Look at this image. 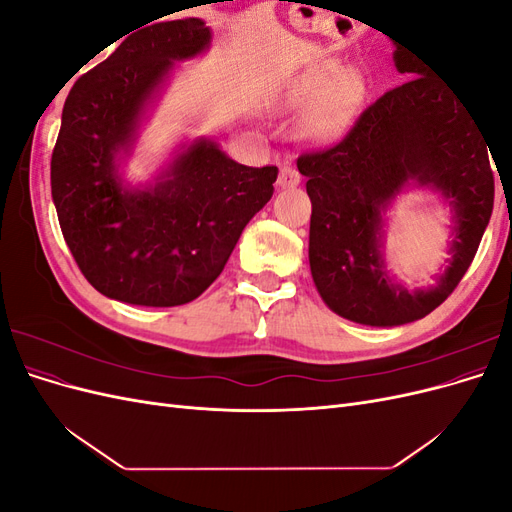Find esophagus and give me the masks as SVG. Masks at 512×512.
Returning <instances> with one entry per match:
<instances>
[{
	"label": "esophagus",
	"instance_id": "34e87169",
	"mask_svg": "<svg viewBox=\"0 0 512 512\" xmlns=\"http://www.w3.org/2000/svg\"><path fill=\"white\" fill-rule=\"evenodd\" d=\"M299 181H301L299 170L292 164H284L280 168V175H277V185H280V188H294V185H299Z\"/></svg>",
	"mask_w": 512,
	"mask_h": 512
}]
</instances>
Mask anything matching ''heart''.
Masks as SVG:
<instances>
[{
    "instance_id": "obj_1",
    "label": "heart",
    "mask_w": 512,
    "mask_h": 512,
    "mask_svg": "<svg viewBox=\"0 0 512 512\" xmlns=\"http://www.w3.org/2000/svg\"><path fill=\"white\" fill-rule=\"evenodd\" d=\"M339 81H342V70L333 64L309 68L303 74H299L297 79L282 91L280 100H277V108H280V111H301V108L316 106L322 99L329 97L331 91L339 85ZM337 115H339V100L335 102L330 98L327 103L318 106L316 111L309 115L307 126L314 132L327 130L329 126H333Z\"/></svg>"
}]
</instances>
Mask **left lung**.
I'll return each instance as SVG.
<instances>
[{"label": "left lung", "instance_id": "left-lung-1", "mask_svg": "<svg viewBox=\"0 0 512 512\" xmlns=\"http://www.w3.org/2000/svg\"><path fill=\"white\" fill-rule=\"evenodd\" d=\"M410 76L369 104L342 141L301 153L312 200L309 267L322 301L346 320L397 327L431 314L472 265L493 211V173L485 136L444 81L414 53H393ZM406 184L440 191L456 228L439 284L408 291L385 271L383 211Z\"/></svg>", "mask_w": 512, "mask_h": 512}]
</instances>
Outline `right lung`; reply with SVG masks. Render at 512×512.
I'll use <instances>...</instances> for the list:
<instances>
[{"instance_id":"right-lung-1","label":"right lung","mask_w":512,"mask_h":512,"mask_svg":"<svg viewBox=\"0 0 512 512\" xmlns=\"http://www.w3.org/2000/svg\"><path fill=\"white\" fill-rule=\"evenodd\" d=\"M209 42L200 19L143 25L66 98L51 158L53 203L76 265L108 299L145 307L194 301L273 196L277 166H243L209 138L183 147L145 188L119 175L175 61Z\"/></svg>"}]
</instances>
